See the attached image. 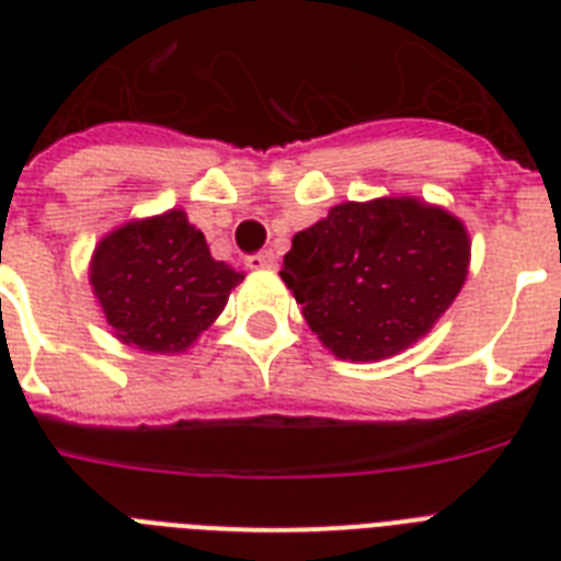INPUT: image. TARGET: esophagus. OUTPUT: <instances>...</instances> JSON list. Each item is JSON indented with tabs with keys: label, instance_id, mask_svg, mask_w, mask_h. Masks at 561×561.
Segmentation results:
<instances>
[{
	"label": "esophagus",
	"instance_id": "obj_1",
	"mask_svg": "<svg viewBox=\"0 0 561 561\" xmlns=\"http://www.w3.org/2000/svg\"><path fill=\"white\" fill-rule=\"evenodd\" d=\"M244 264L250 267V271H271L273 264H276V255H273L271 250H262V253L247 255Z\"/></svg>",
	"mask_w": 561,
	"mask_h": 561
}]
</instances>
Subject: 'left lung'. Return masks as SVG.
I'll use <instances>...</instances> for the list:
<instances>
[{
  "instance_id": "8db88e82",
  "label": "left lung",
  "mask_w": 561,
  "mask_h": 561,
  "mask_svg": "<svg viewBox=\"0 0 561 561\" xmlns=\"http://www.w3.org/2000/svg\"><path fill=\"white\" fill-rule=\"evenodd\" d=\"M466 267L460 220L410 197H381L341 203L297 232L282 279L337 358L381 360L445 314Z\"/></svg>"
}]
</instances>
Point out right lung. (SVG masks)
<instances>
[{
	"instance_id": "1",
	"label": "right lung",
	"mask_w": 561,
	"mask_h": 561,
	"mask_svg": "<svg viewBox=\"0 0 561 561\" xmlns=\"http://www.w3.org/2000/svg\"><path fill=\"white\" fill-rule=\"evenodd\" d=\"M241 279L229 264L211 259L201 229L178 209L110 232L90 267L116 337L145 352L192 346Z\"/></svg>"
}]
</instances>
